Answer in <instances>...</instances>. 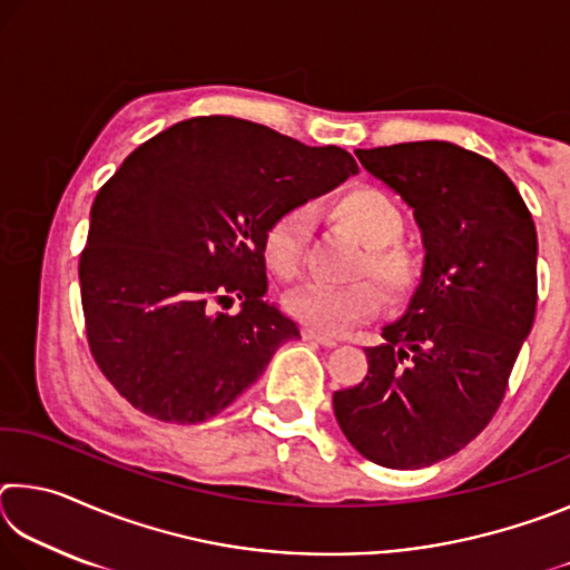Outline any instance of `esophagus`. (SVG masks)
<instances>
[{"mask_svg":"<svg viewBox=\"0 0 570 570\" xmlns=\"http://www.w3.org/2000/svg\"><path fill=\"white\" fill-rule=\"evenodd\" d=\"M304 340H308V342H316V344H322V346H336V340H334V336H326V334L312 332V330H306V332H304Z\"/></svg>","mask_w":570,"mask_h":570,"instance_id":"esophagus-1","label":"esophagus"}]
</instances>
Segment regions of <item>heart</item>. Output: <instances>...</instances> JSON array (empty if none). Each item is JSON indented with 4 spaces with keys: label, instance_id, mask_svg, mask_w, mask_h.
Returning <instances> with one entry per match:
<instances>
[{
    "label": "heart",
    "instance_id": "heart-1",
    "mask_svg": "<svg viewBox=\"0 0 570 570\" xmlns=\"http://www.w3.org/2000/svg\"><path fill=\"white\" fill-rule=\"evenodd\" d=\"M332 224L364 244L354 276H372L392 304H404L417 292L424 274L422 254L402 240L404 214L390 193L374 186H352L326 204ZM308 220L298 208H286L268 220L262 234V256L278 278H294L302 268ZM382 296L372 282L346 286L308 284L284 298L288 316L320 334H344L380 312Z\"/></svg>",
    "mask_w": 570,
    "mask_h": 570
}]
</instances>
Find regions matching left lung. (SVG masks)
Returning <instances> with one entry per match:
<instances>
[{
	"instance_id": "left-lung-1",
	"label": "left lung",
	"mask_w": 570,
	"mask_h": 570,
	"mask_svg": "<svg viewBox=\"0 0 570 570\" xmlns=\"http://www.w3.org/2000/svg\"><path fill=\"white\" fill-rule=\"evenodd\" d=\"M356 158L412 206L428 254L407 314L366 346V377L334 392V414L360 455L417 470L478 438L505 397L535 320V224L513 180L455 142Z\"/></svg>"
}]
</instances>
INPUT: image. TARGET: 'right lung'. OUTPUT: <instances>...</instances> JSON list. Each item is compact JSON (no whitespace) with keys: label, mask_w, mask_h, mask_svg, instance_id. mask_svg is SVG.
I'll list each match as a JSON object with an SVG mask.
<instances>
[{"label":"right lung","mask_w":570,"mask_h":570,"mask_svg":"<svg viewBox=\"0 0 570 570\" xmlns=\"http://www.w3.org/2000/svg\"><path fill=\"white\" fill-rule=\"evenodd\" d=\"M356 173L350 153L208 115L135 148L92 204L80 254L90 354L148 417H216L262 377L296 324L266 302L262 234ZM242 298L238 315L215 312Z\"/></svg>","instance_id":"obj_1"}]
</instances>
